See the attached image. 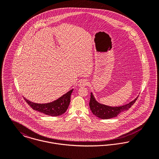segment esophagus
Masks as SVG:
<instances>
[{
	"instance_id": "obj_1",
	"label": "esophagus",
	"mask_w": 159,
	"mask_h": 159,
	"mask_svg": "<svg viewBox=\"0 0 159 159\" xmlns=\"http://www.w3.org/2000/svg\"><path fill=\"white\" fill-rule=\"evenodd\" d=\"M87 85H88V82L86 80H81L78 84V86L80 88H84Z\"/></svg>"
}]
</instances>
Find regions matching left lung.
<instances>
[{
  "mask_svg": "<svg viewBox=\"0 0 159 159\" xmlns=\"http://www.w3.org/2000/svg\"><path fill=\"white\" fill-rule=\"evenodd\" d=\"M138 97L129 103L122 106L110 107L98 103L91 92L89 107L92 114L96 117L103 119H108L116 117L119 114L128 110L135 103Z\"/></svg>",
  "mask_w": 159,
  "mask_h": 159,
  "instance_id": "8db88e82",
  "label": "left lung"
}]
</instances>
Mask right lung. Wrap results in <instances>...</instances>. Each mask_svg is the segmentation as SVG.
<instances>
[{
  "label": "right lung",
  "mask_w": 159,
  "mask_h": 159,
  "mask_svg": "<svg viewBox=\"0 0 159 159\" xmlns=\"http://www.w3.org/2000/svg\"><path fill=\"white\" fill-rule=\"evenodd\" d=\"M73 89L57 98V100L47 103H37L32 102L24 98L26 102L35 111L51 116H59L65 113L68 109L70 102L71 94Z\"/></svg>",
  "instance_id": "obj_1"
}]
</instances>
